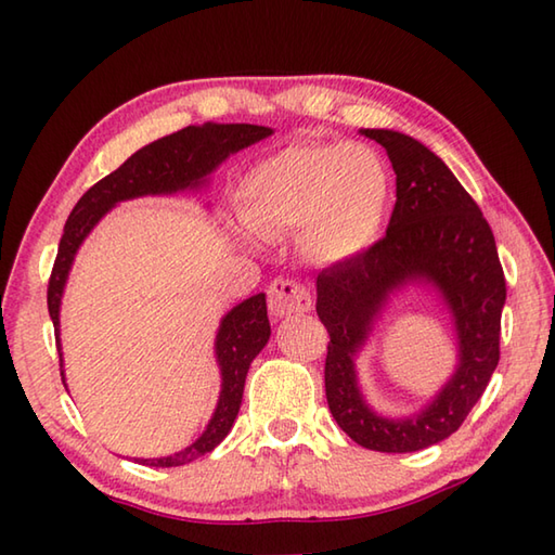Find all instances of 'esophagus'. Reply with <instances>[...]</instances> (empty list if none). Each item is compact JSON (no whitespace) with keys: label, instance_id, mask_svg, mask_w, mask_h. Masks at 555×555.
Wrapping results in <instances>:
<instances>
[{"label":"esophagus","instance_id":"34e87169","mask_svg":"<svg viewBox=\"0 0 555 555\" xmlns=\"http://www.w3.org/2000/svg\"><path fill=\"white\" fill-rule=\"evenodd\" d=\"M269 312L274 317H291L312 310V296L296 279H274L267 288Z\"/></svg>","mask_w":555,"mask_h":555}]
</instances>
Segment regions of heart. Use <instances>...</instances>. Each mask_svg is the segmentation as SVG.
Segmentation results:
<instances>
[{
	"label": "heart",
	"mask_w": 555,
	"mask_h": 555,
	"mask_svg": "<svg viewBox=\"0 0 555 555\" xmlns=\"http://www.w3.org/2000/svg\"><path fill=\"white\" fill-rule=\"evenodd\" d=\"M391 179L379 152L348 143H296L243 176L235 207L243 227L276 241L302 229L314 259H358L379 238Z\"/></svg>",
	"instance_id": "1"
}]
</instances>
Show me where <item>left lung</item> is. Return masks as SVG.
<instances>
[{"label":"left lung","instance_id":"left-lung-1","mask_svg":"<svg viewBox=\"0 0 555 555\" xmlns=\"http://www.w3.org/2000/svg\"><path fill=\"white\" fill-rule=\"evenodd\" d=\"M396 171V205L367 253L322 269L317 314L326 326V400L352 441L382 453H412L457 431L501 358L505 276L489 221L451 169L415 138L367 128ZM429 278L456 314L461 367L440 398L417 418L386 421L363 405L351 356L385 296L410 278Z\"/></svg>","mask_w":555,"mask_h":555}]
</instances>
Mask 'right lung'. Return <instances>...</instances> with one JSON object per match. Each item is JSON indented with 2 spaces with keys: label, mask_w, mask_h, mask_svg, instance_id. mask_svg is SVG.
Returning <instances> with one entry per match:
<instances>
[{
  "label": "right lung",
  "mask_w": 555,
  "mask_h": 555,
  "mask_svg": "<svg viewBox=\"0 0 555 555\" xmlns=\"http://www.w3.org/2000/svg\"><path fill=\"white\" fill-rule=\"evenodd\" d=\"M271 135L269 128L253 124H205V126H188L179 133L159 138L155 143L138 150L133 157H128L119 169L104 176L102 181L86 191L74 211H70L64 227V235L59 241L56 259L47 284V308L54 324V338L59 346V302H62V291L66 284L70 262L82 238L95 227L100 217L121 199H131L138 195H157L173 193L183 188L199 185V181L217 167L219 162L227 159L231 152H238L247 145L257 143ZM269 317L264 293L247 298L245 302L223 317L217 334V358L221 364V396L215 417L207 424L205 434L188 446L185 451L173 453L169 457L157 460H140L143 465L152 467H173L191 463V460L205 455L223 441L233 427V420L241 410L243 386L250 362L269 340ZM59 367H62V356H59ZM64 382V370H62Z\"/></svg>",
  "instance_id": "add662e5"
}]
</instances>
